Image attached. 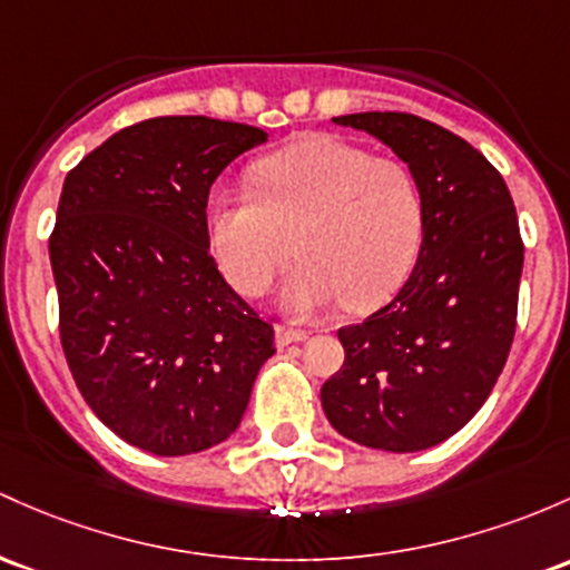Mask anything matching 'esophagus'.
I'll list each match as a JSON object with an SVG mask.
<instances>
[{
  "instance_id": "34e87169",
  "label": "esophagus",
  "mask_w": 570,
  "mask_h": 570,
  "mask_svg": "<svg viewBox=\"0 0 570 570\" xmlns=\"http://www.w3.org/2000/svg\"><path fill=\"white\" fill-rule=\"evenodd\" d=\"M305 337H308V333L305 330H295V327H275V343H278L281 348L284 346H292V343H303Z\"/></svg>"
}]
</instances>
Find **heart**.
I'll return each mask as SVG.
<instances>
[{
	"instance_id": "heart-1",
	"label": "heart",
	"mask_w": 570,
	"mask_h": 570,
	"mask_svg": "<svg viewBox=\"0 0 570 570\" xmlns=\"http://www.w3.org/2000/svg\"><path fill=\"white\" fill-rule=\"evenodd\" d=\"M252 191H214L208 235L224 275L262 295L297 254L281 303L305 318L346 303L365 314L397 295L419 256L424 199L414 173L337 137L311 135L252 170Z\"/></svg>"
}]
</instances>
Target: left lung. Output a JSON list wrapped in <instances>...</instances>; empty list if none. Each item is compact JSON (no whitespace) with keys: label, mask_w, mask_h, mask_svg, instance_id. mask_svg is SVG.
<instances>
[{"label":"left lung","mask_w":570,"mask_h":570,"mask_svg":"<svg viewBox=\"0 0 570 570\" xmlns=\"http://www.w3.org/2000/svg\"><path fill=\"white\" fill-rule=\"evenodd\" d=\"M333 121L409 165L424 233L403 289L337 330L346 360L324 381L322 409L360 446L422 452L471 422L509 356L524 259L514 199L471 142L433 121L379 110Z\"/></svg>","instance_id":"obj_1"}]
</instances>
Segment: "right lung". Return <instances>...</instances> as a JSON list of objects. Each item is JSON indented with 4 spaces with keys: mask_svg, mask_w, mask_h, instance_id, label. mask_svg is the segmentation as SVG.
<instances>
[{
    "mask_svg": "<svg viewBox=\"0 0 570 570\" xmlns=\"http://www.w3.org/2000/svg\"><path fill=\"white\" fill-rule=\"evenodd\" d=\"M267 132L208 116L121 129L65 178L48 243L61 348L105 424L142 452L227 441L275 354L210 256L208 194Z\"/></svg>",
    "mask_w": 570,
    "mask_h": 570,
    "instance_id": "obj_1",
    "label": "right lung"
}]
</instances>
